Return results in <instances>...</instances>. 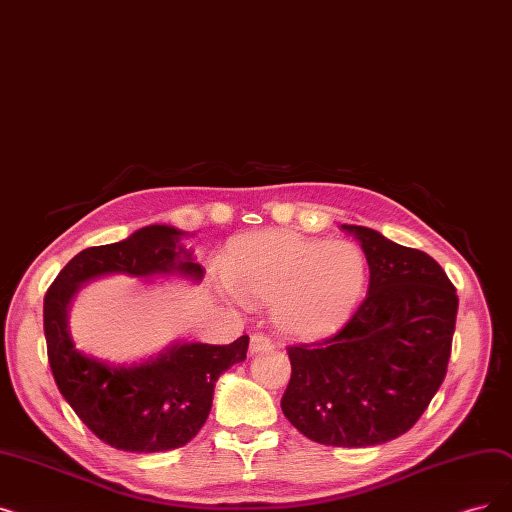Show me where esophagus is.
Masks as SVG:
<instances>
[{
  "instance_id": "1",
  "label": "esophagus",
  "mask_w": 512,
  "mask_h": 512,
  "mask_svg": "<svg viewBox=\"0 0 512 512\" xmlns=\"http://www.w3.org/2000/svg\"><path fill=\"white\" fill-rule=\"evenodd\" d=\"M251 353H263V351H272L274 349V341L263 335V332H255V335L251 337V345H249Z\"/></svg>"
}]
</instances>
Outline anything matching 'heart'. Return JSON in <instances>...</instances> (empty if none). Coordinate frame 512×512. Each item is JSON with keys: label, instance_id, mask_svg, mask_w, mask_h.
Listing matches in <instances>:
<instances>
[{"label": "heart", "instance_id": "heart-1", "mask_svg": "<svg viewBox=\"0 0 512 512\" xmlns=\"http://www.w3.org/2000/svg\"><path fill=\"white\" fill-rule=\"evenodd\" d=\"M224 276L244 301L274 303V320L286 335L316 339L341 328L358 307L366 257L347 240L255 232L230 244Z\"/></svg>", "mask_w": 512, "mask_h": 512}]
</instances>
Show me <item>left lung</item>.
<instances>
[{"mask_svg":"<svg viewBox=\"0 0 512 512\" xmlns=\"http://www.w3.org/2000/svg\"><path fill=\"white\" fill-rule=\"evenodd\" d=\"M370 282L353 316L316 343L291 345L282 412L307 439L335 448L379 446L410 431L446 379L458 314L441 265L364 226Z\"/></svg>","mask_w":512,"mask_h":512,"instance_id":"1","label":"left lung"}]
</instances>
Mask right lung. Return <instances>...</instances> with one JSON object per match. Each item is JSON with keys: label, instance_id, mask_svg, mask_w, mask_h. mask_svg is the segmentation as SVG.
<instances>
[{"label": "right lung", "instance_id": "1", "mask_svg": "<svg viewBox=\"0 0 512 512\" xmlns=\"http://www.w3.org/2000/svg\"><path fill=\"white\" fill-rule=\"evenodd\" d=\"M180 236L169 226H148L127 240L85 249L64 265L43 297V332L58 391L87 429L123 452L186 446L211 412L219 374L247 358V335L230 345H175L157 360L129 368L108 366L75 349L66 307L81 282L102 274L203 278L201 265L177 244Z\"/></svg>", "mask_w": 512, "mask_h": 512}]
</instances>
